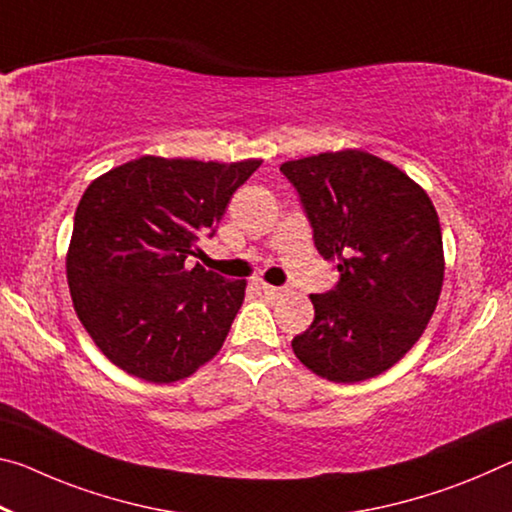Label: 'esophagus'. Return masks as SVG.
Instances as JSON below:
<instances>
[{
    "mask_svg": "<svg viewBox=\"0 0 512 512\" xmlns=\"http://www.w3.org/2000/svg\"><path fill=\"white\" fill-rule=\"evenodd\" d=\"M259 289H262L264 291V294L266 296H280L282 294V291H285V289H282V287H273V285H266V282H262V285H259Z\"/></svg>",
    "mask_w": 512,
    "mask_h": 512,
    "instance_id": "obj_1",
    "label": "esophagus"
}]
</instances>
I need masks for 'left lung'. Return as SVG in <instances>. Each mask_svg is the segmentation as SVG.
<instances>
[{
    "mask_svg": "<svg viewBox=\"0 0 512 512\" xmlns=\"http://www.w3.org/2000/svg\"><path fill=\"white\" fill-rule=\"evenodd\" d=\"M323 259L339 280L312 294L314 321L291 339L296 358L332 383L387 371L415 346L444 280L442 230L426 191L369 152L344 150L287 161Z\"/></svg>",
    "mask_w": 512,
    "mask_h": 512,
    "instance_id": "obj_1",
    "label": "left lung"
}]
</instances>
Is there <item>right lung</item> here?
<instances>
[{
    "mask_svg": "<svg viewBox=\"0 0 512 512\" xmlns=\"http://www.w3.org/2000/svg\"><path fill=\"white\" fill-rule=\"evenodd\" d=\"M262 161L141 157L79 200L68 285L95 346L129 376L175 383L221 351L246 282L191 266Z\"/></svg>",
    "mask_w": 512,
    "mask_h": 512,
    "instance_id": "1",
    "label": "right lung"
}]
</instances>
